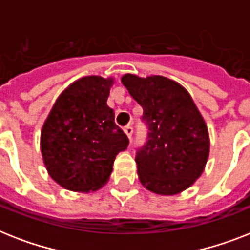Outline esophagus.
<instances>
[{
	"label": "esophagus",
	"instance_id": "34e87169",
	"mask_svg": "<svg viewBox=\"0 0 250 250\" xmlns=\"http://www.w3.org/2000/svg\"><path fill=\"white\" fill-rule=\"evenodd\" d=\"M124 131H125V134L127 135V138L130 139L131 135H133V126H131V125H126V126L124 127Z\"/></svg>",
	"mask_w": 250,
	"mask_h": 250
}]
</instances>
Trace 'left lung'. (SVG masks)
Segmentation results:
<instances>
[{
    "instance_id": "obj_1",
    "label": "left lung",
    "mask_w": 250,
    "mask_h": 250,
    "mask_svg": "<svg viewBox=\"0 0 250 250\" xmlns=\"http://www.w3.org/2000/svg\"><path fill=\"white\" fill-rule=\"evenodd\" d=\"M121 83L142 105L149 130L135 157L139 181L157 195L181 193L203 174L209 157L204 117L188 91L167 77L126 73Z\"/></svg>"
}]
</instances>
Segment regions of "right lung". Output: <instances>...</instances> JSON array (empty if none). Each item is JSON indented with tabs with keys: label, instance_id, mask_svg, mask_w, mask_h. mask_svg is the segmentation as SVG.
Returning <instances> with one entry per match:
<instances>
[{
	"label": "right lung",
	"instance_id": "1",
	"mask_svg": "<svg viewBox=\"0 0 250 250\" xmlns=\"http://www.w3.org/2000/svg\"><path fill=\"white\" fill-rule=\"evenodd\" d=\"M115 79L85 76L58 97L41 129V153L49 175L75 192H93L108 182L117 153L129 139L107 105Z\"/></svg>",
	"mask_w": 250,
	"mask_h": 250
}]
</instances>
